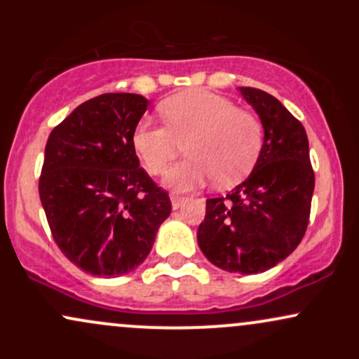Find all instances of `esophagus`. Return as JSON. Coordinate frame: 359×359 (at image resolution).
<instances>
[{
	"instance_id": "34e87169",
	"label": "esophagus",
	"mask_w": 359,
	"mask_h": 359,
	"mask_svg": "<svg viewBox=\"0 0 359 359\" xmlns=\"http://www.w3.org/2000/svg\"><path fill=\"white\" fill-rule=\"evenodd\" d=\"M170 201H172V208H174V209H179V208H182L185 201H187V197L179 196V194H172V196H170Z\"/></svg>"
}]
</instances>
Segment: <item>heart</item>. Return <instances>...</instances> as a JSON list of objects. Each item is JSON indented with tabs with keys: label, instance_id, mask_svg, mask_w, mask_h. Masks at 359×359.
Segmentation results:
<instances>
[{
	"label": "heart",
	"instance_id": "1",
	"mask_svg": "<svg viewBox=\"0 0 359 359\" xmlns=\"http://www.w3.org/2000/svg\"><path fill=\"white\" fill-rule=\"evenodd\" d=\"M167 126L138 123L131 135L135 151L150 174H163L187 145L189 158L174 165L165 184L192 191L216 179L219 187H233L250 174L263 143L257 116L236 108L233 101L208 90H189L160 104Z\"/></svg>",
	"mask_w": 359,
	"mask_h": 359
}]
</instances>
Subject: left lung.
<instances>
[{
  "label": "left lung",
  "instance_id": "1",
  "mask_svg": "<svg viewBox=\"0 0 359 359\" xmlns=\"http://www.w3.org/2000/svg\"><path fill=\"white\" fill-rule=\"evenodd\" d=\"M240 93L259 116L263 145L248 179L205 201L197 243L217 269L251 275L273 269L302 241L316 179L302 123L265 90Z\"/></svg>",
  "mask_w": 359,
  "mask_h": 359
}]
</instances>
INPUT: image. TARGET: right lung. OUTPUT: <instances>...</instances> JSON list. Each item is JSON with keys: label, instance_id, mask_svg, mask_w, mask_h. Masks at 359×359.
<instances>
[{"label": "right lung", "instance_id": "right-lung-1", "mask_svg": "<svg viewBox=\"0 0 359 359\" xmlns=\"http://www.w3.org/2000/svg\"><path fill=\"white\" fill-rule=\"evenodd\" d=\"M147 106L140 94H101L53 128L45 147L39 192L52 236L96 277L142 265L170 216L168 194L140 167L131 143Z\"/></svg>", "mask_w": 359, "mask_h": 359}]
</instances>
